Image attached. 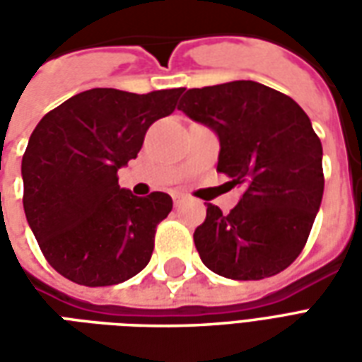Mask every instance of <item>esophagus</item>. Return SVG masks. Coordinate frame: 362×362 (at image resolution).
<instances>
[{
	"mask_svg": "<svg viewBox=\"0 0 362 362\" xmlns=\"http://www.w3.org/2000/svg\"><path fill=\"white\" fill-rule=\"evenodd\" d=\"M173 199H174V205H178V204H182V202H184V197H182V196H173Z\"/></svg>",
	"mask_w": 362,
	"mask_h": 362,
	"instance_id": "1",
	"label": "esophagus"
}]
</instances>
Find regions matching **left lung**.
I'll use <instances>...</instances> for the list:
<instances>
[{
    "label": "left lung",
    "instance_id": "obj_1",
    "mask_svg": "<svg viewBox=\"0 0 362 362\" xmlns=\"http://www.w3.org/2000/svg\"><path fill=\"white\" fill-rule=\"evenodd\" d=\"M182 93L178 110L219 137L217 170L244 188L230 213L207 204L194 233L199 258L228 279L277 275L303 252L324 194L310 118L291 96L256 81Z\"/></svg>",
    "mask_w": 362,
    "mask_h": 362
}]
</instances>
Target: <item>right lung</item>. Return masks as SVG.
<instances>
[{
  "instance_id": "add662e5",
  "label": "right lung",
  "mask_w": 362,
  "mask_h": 362,
  "mask_svg": "<svg viewBox=\"0 0 362 362\" xmlns=\"http://www.w3.org/2000/svg\"><path fill=\"white\" fill-rule=\"evenodd\" d=\"M184 89L135 95L90 89L48 112L23 155V207L44 258L85 287L124 283L149 264L173 197L134 196L118 170L137 157L153 122Z\"/></svg>"
}]
</instances>
